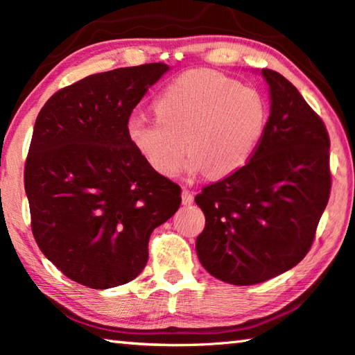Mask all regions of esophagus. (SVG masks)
Returning <instances> with one entry per match:
<instances>
[{"instance_id":"1","label":"esophagus","mask_w":355,"mask_h":355,"mask_svg":"<svg viewBox=\"0 0 355 355\" xmlns=\"http://www.w3.org/2000/svg\"><path fill=\"white\" fill-rule=\"evenodd\" d=\"M182 199H183V203L184 205H191L192 202H194V194H192L191 191H188V189H183V192H182Z\"/></svg>"}]
</instances>
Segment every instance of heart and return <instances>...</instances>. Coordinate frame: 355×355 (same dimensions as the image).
Returning <instances> with one entry per match:
<instances>
[{
  "label": "heart",
  "mask_w": 355,
  "mask_h": 355,
  "mask_svg": "<svg viewBox=\"0 0 355 355\" xmlns=\"http://www.w3.org/2000/svg\"><path fill=\"white\" fill-rule=\"evenodd\" d=\"M158 119L135 116L127 133L147 164L163 177L177 175L186 155L189 175L224 178L252 158L268 123L261 94L208 70L175 78L155 101Z\"/></svg>",
  "instance_id": "obj_1"
}]
</instances>
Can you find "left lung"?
<instances>
[{"instance_id":"1","label":"left lung","mask_w":355,"mask_h":355,"mask_svg":"<svg viewBox=\"0 0 355 355\" xmlns=\"http://www.w3.org/2000/svg\"><path fill=\"white\" fill-rule=\"evenodd\" d=\"M261 75L271 114L252 158L196 196L205 228L196 250L202 266L232 285H255L309 254L329 202L330 139L322 119L285 76Z\"/></svg>"}]
</instances>
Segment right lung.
Returning a JSON list of instances; mask_svg holds the SVG:
<instances>
[{
  "instance_id": "right-lung-1",
  "label": "right lung",
  "mask_w": 355,
  "mask_h": 355,
  "mask_svg": "<svg viewBox=\"0 0 355 355\" xmlns=\"http://www.w3.org/2000/svg\"><path fill=\"white\" fill-rule=\"evenodd\" d=\"M153 62L95 73L53 94L35 119L25 189L35 243L69 279L94 290L128 284L146 268L148 239L182 203L128 139Z\"/></svg>"
}]
</instances>
